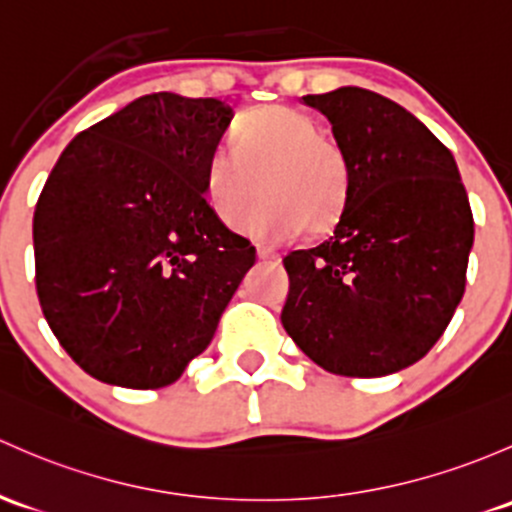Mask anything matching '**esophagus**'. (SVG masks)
<instances>
[{"mask_svg": "<svg viewBox=\"0 0 512 512\" xmlns=\"http://www.w3.org/2000/svg\"><path fill=\"white\" fill-rule=\"evenodd\" d=\"M257 257H260V260H279V252L274 250V247L257 245Z\"/></svg>", "mask_w": 512, "mask_h": 512, "instance_id": "esophagus-1", "label": "esophagus"}]
</instances>
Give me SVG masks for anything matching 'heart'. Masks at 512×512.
Here are the masks:
<instances>
[{"mask_svg": "<svg viewBox=\"0 0 512 512\" xmlns=\"http://www.w3.org/2000/svg\"><path fill=\"white\" fill-rule=\"evenodd\" d=\"M206 161V201L215 218L247 233L284 240L309 230L321 233L341 218L351 196V164L336 142L306 112L267 105L242 115Z\"/></svg>", "mask_w": 512, "mask_h": 512, "instance_id": "1", "label": "heart"}]
</instances>
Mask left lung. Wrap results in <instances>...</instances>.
<instances>
[{"label": "left lung", "mask_w": 512, "mask_h": 512, "mask_svg": "<svg viewBox=\"0 0 512 512\" xmlns=\"http://www.w3.org/2000/svg\"><path fill=\"white\" fill-rule=\"evenodd\" d=\"M351 164L328 240L284 257L282 326L333 375L380 378L417 363L466 289L473 213L449 149L405 107L363 88L306 95Z\"/></svg>", "instance_id": "8db88e82"}]
</instances>
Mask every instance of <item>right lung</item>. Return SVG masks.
<instances>
[{
  "label": "right lung",
  "mask_w": 512,
  "mask_h": 512,
  "mask_svg": "<svg viewBox=\"0 0 512 512\" xmlns=\"http://www.w3.org/2000/svg\"><path fill=\"white\" fill-rule=\"evenodd\" d=\"M233 120L215 98L152 93L63 149L34 211L36 294L66 353L102 383L157 390L211 343L255 265L206 203Z\"/></svg>",
  "instance_id": "right-lung-1"
}]
</instances>
